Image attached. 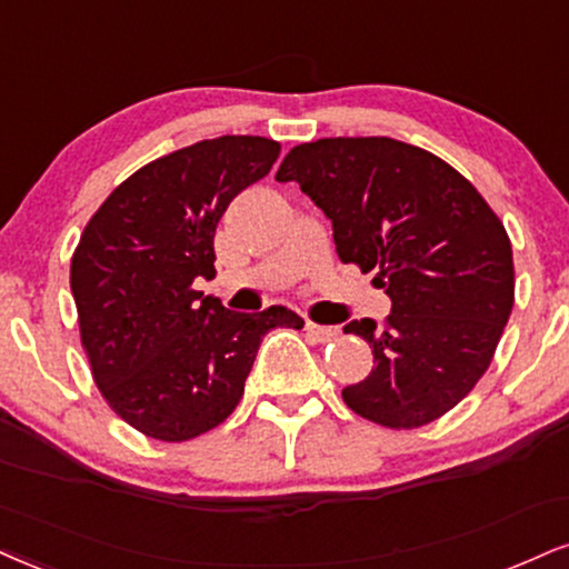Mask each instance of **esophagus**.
<instances>
[{"label": "esophagus", "mask_w": 569, "mask_h": 569, "mask_svg": "<svg viewBox=\"0 0 569 569\" xmlns=\"http://www.w3.org/2000/svg\"><path fill=\"white\" fill-rule=\"evenodd\" d=\"M305 328H307V333L318 341H331V339H337V333H339L337 326H318V323H312V320H307Z\"/></svg>", "instance_id": "esophagus-1"}]
</instances>
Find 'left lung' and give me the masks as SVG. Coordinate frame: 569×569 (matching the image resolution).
Masks as SVG:
<instances>
[{
    "mask_svg": "<svg viewBox=\"0 0 569 569\" xmlns=\"http://www.w3.org/2000/svg\"><path fill=\"white\" fill-rule=\"evenodd\" d=\"M276 180L299 182L331 219L341 262L379 270L392 299L385 328L345 326L373 350V371L341 389L347 406L389 429L440 419L488 371L515 307L501 219L450 163L392 137L305 142Z\"/></svg>",
    "mask_w": 569,
    "mask_h": 569,
    "instance_id": "1",
    "label": "left lung"
}]
</instances>
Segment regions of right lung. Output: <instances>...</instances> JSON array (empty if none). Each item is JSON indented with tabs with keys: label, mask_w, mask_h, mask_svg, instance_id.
<instances>
[{
	"label": "right lung",
	"mask_w": 569,
	"mask_h": 569,
	"mask_svg": "<svg viewBox=\"0 0 569 569\" xmlns=\"http://www.w3.org/2000/svg\"><path fill=\"white\" fill-rule=\"evenodd\" d=\"M276 140L222 134L146 163L89 219L71 291L94 385L137 432L182 442L236 410L262 337L302 328L289 307L224 310L196 291L214 278V232L241 190L270 172Z\"/></svg>",
	"instance_id": "obj_1"
}]
</instances>
